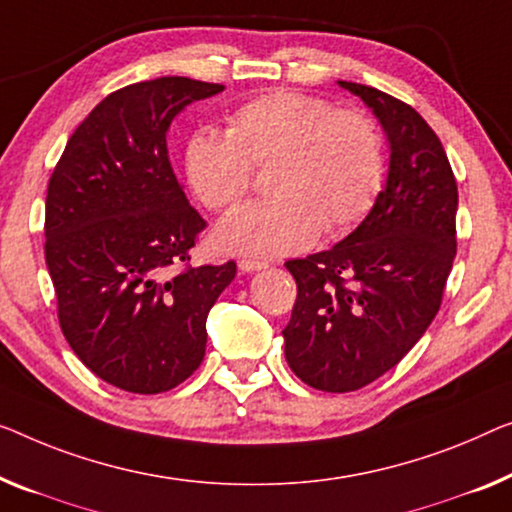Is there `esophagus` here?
Listing matches in <instances>:
<instances>
[{
    "instance_id": "34e87169",
    "label": "esophagus",
    "mask_w": 512,
    "mask_h": 512,
    "mask_svg": "<svg viewBox=\"0 0 512 512\" xmlns=\"http://www.w3.org/2000/svg\"><path fill=\"white\" fill-rule=\"evenodd\" d=\"M239 269L241 271H259V269H266V262H262V259H253V257H241Z\"/></svg>"
}]
</instances>
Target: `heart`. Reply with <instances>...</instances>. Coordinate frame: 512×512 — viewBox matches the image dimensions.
Instances as JSON below:
<instances>
[{"label":"heart","mask_w":512,"mask_h":512,"mask_svg":"<svg viewBox=\"0 0 512 512\" xmlns=\"http://www.w3.org/2000/svg\"><path fill=\"white\" fill-rule=\"evenodd\" d=\"M266 165L273 197L225 218L218 239L236 253L292 255L368 216L386 179L384 137L368 112L276 89L241 103L227 133L202 128L186 144L190 186L211 211L234 209Z\"/></svg>","instance_id":"1"}]
</instances>
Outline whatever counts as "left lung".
Segmentation results:
<instances>
[{
  "label": "left lung",
  "mask_w": 512,
  "mask_h": 512,
  "mask_svg": "<svg viewBox=\"0 0 512 512\" xmlns=\"http://www.w3.org/2000/svg\"><path fill=\"white\" fill-rule=\"evenodd\" d=\"M338 85L377 114L391 167L347 239L285 262L296 280L285 358L296 377L326 393L358 391L402 361L441 308L457 250V183L437 133L391 94Z\"/></svg>",
  "instance_id": "8db88e82"
}]
</instances>
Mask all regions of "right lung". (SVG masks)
Masks as SVG:
<instances>
[{"label":"right lung","instance_id":"right-lung-1","mask_svg":"<svg viewBox=\"0 0 512 512\" xmlns=\"http://www.w3.org/2000/svg\"><path fill=\"white\" fill-rule=\"evenodd\" d=\"M216 82L156 78L103 98L68 137L45 197V262L75 356L128 393L170 391L200 368L207 315L236 262L193 266L207 220L167 156V128Z\"/></svg>","mask_w":512,"mask_h":512}]
</instances>
